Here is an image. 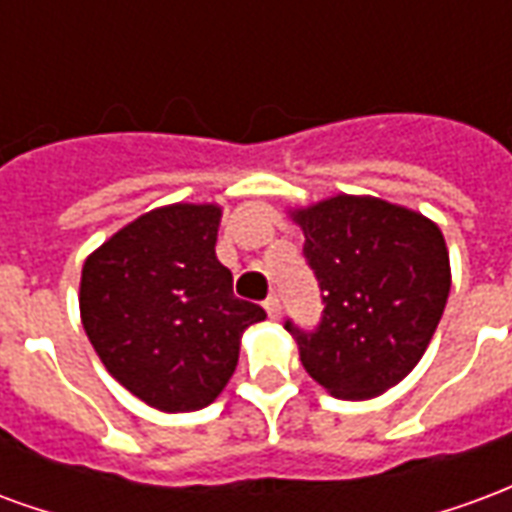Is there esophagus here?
Segmentation results:
<instances>
[{
    "instance_id": "1",
    "label": "esophagus",
    "mask_w": 512,
    "mask_h": 512,
    "mask_svg": "<svg viewBox=\"0 0 512 512\" xmlns=\"http://www.w3.org/2000/svg\"><path fill=\"white\" fill-rule=\"evenodd\" d=\"M263 307H266L268 318H274V321H277L279 312H282V304H279V296H268V299L263 301Z\"/></svg>"
}]
</instances>
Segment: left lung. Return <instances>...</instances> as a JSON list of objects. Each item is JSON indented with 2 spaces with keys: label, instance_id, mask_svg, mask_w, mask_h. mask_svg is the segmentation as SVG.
Wrapping results in <instances>:
<instances>
[{
  "label": "left lung",
  "instance_id": "left-lung-1",
  "mask_svg": "<svg viewBox=\"0 0 512 512\" xmlns=\"http://www.w3.org/2000/svg\"><path fill=\"white\" fill-rule=\"evenodd\" d=\"M318 279L321 323L285 321L304 370L343 400H367L417 367L450 296L444 235L403 205L337 194L290 213Z\"/></svg>",
  "mask_w": 512,
  "mask_h": 512
}]
</instances>
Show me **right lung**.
Returning <instances> with one entry per match:
<instances>
[{"mask_svg": "<svg viewBox=\"0 0 512 512\" xmlns=\"http://www.w3.org/2000/svg\"><path fill=\"white\" fill-rule=\"evenodd\" d=\"M222 208L175 202L126 224L84 260V332L104 367L158 411L213 403L238 365L241 334L266 318L235 299L216 260Z\"/></svg>", "mask_w": 512, "mask_h": 512, "instance_id": "1", "label": "right lung"}]
</instances>
